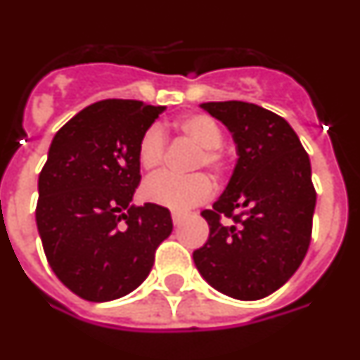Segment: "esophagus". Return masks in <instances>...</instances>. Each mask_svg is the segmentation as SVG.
I'll return each instance as SVG.
<instances>
[{
  "label": "esophagus",
  "mask_w": 360,
  "mask_h": 360,
  "mask_svg": "<svg viewBox=\"0 0 360 360\" xmlns=\"http://www.w3.org/2000/svg\"><path fill=\"white\" fill-rule=\"evenodd\" d=\"M171 216H173V224L178 225L187 216V211H176V209H174V211L171 212Z\"/></svg>",
  "instance_id": "34e87169"
}]
</instances>
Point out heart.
Masks as SVG:
<instances>
[{
  "label": "heart",
  "instance_id": "1",
  "mask_svg": "<svg viewBox=\"0 0 360 360\" xmlns=\"http://www.w3.org/2000/svg\"><path fill=\"white\" fill-rule=\"evenodd\" d=\"M178 131L198 146L193 160V169L207 167L212 174L221 176L229 167V155L224 142V131L212 117L205 113H191L176 122ZM167 139L160 124H151L141 135L136 146V157L142 169L155 171L165 158ZM212 182L203 173L176 174L164 171L151 176L142 187V195L148 202L164 207L184 211L196 203H202L211 196Z\"/></svg>",
  "mask_w": 360,
  "mask_h": 360
}]
</instances>
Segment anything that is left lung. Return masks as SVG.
<instances>
[{
	"instance_id": "left-lung-1",
	"label": "left lung",
	"mask_w": 360,
	"mask_h": 360,
	"mask_svg": "<svg viewBox=\"0 0 360 360\" xmlns=\"http://www.w3.org/2000/svg\"><path fill=\"white\" fill-rule=\"evenodd\" d=\"M236 142L238 164L224 195L202 211L207 243L193 252L205 281L241 301L283 287L311 240L316 187L308 153L283 117L241 101L203 103Z\"/></svg>"
}]
</instances>
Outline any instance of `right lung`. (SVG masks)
<instances>
[{"label":"right lung","instance_id":"add662e5","mask_svg":"<svg viewBox=\"0 0 360 360\" xmlns=\"http://www.w3.org/2000/svg\"><path fill=\"white\" fill-rule=\"evenodd\" d=\"M162 111L142 101H98L50 144L37 182V231L57 278L86 301L135 290L173 231L167 207L129 205L142 178L136 146Z\"/></svg>","mask_w":360,"mask_h":360}]
</instances>
